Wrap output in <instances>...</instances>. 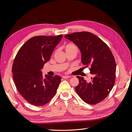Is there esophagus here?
I'll return each instance as SVG.
<instances>
[{"label":"esophagus","mask_w":132,"mask_h":132,"mask_svg":"<svg viewBox=\"0 0 132 132\" xmlns=\"http://www.w3.org/2000/svg\"><path fill=\"white\" fill-rule=\"evenodd\" d=\"M69 78H70V76H68V75H64V76H63V78L65 79Z\"/></svg>","instance_id":"obj_1"}]
</instances>
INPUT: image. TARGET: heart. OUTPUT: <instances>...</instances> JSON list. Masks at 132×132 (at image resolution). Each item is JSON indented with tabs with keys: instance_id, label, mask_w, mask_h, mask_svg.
I'll use <instances>...</instances> for the list:
<instances>
[{
	"instance_id": "heart-1",
	"label": "heart",
	"mask_w": 132,
	"mask_h": 132,
	"mask_svg": "<svg viewBox=\"0 0 132 132\" xmlns=\"http://www.w3.org/2000/svg\"><path fill=\"white\" fill-rule=\"evenodd\" d=\"M66 52L69 51H75L76 52H78V48L73 43H68L64 46Z\"/></svg>"
}]
</instances>
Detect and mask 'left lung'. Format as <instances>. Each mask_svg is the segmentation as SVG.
<instances>
[{"mask_svg":"<svg viewBox=\"0 0 132 132\" xmlns=\"http://www.w3.org/2000/svg\"><path fill=\"white\" fill-rule=\"evenodd\" d=\"M77 46L81 54V62L89 67L93 75L90 82L77 76L79 83L75 91L82 100L95 105L103 100L115 83L116 64L113 55L106 44L94 34L79 32L65 36Z\"/></svg>","mask_w":132,"mask_h":132,"instance_id":"1","label":"left lung"}]
</instances>
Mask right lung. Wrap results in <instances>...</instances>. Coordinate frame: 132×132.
<instances>
[{"instance_id": "1", "label": "right lung", "mask_w": 132, "mask_h": 132, "mask_svg": "<svg viewBox=\"0 0 132 132\" xmlns=\"http://www.w3.org/2000/svg\"><path fill=\"white\" fill-rule=\"evenodd\" d=\"M62 37V35L33 37L23 44L16 55L12 67L15 84L19 94L31 105L43 106L57 93L61 77H43L41 70Z\"/></svg>"}]
</instances>
